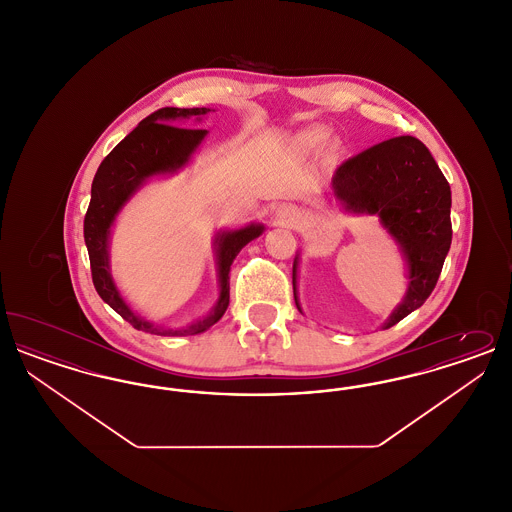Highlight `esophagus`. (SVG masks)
I'll return each instance as SVG.
<instances>
[{"mask_svg":"<svg viewBox=\"0 0 512 512\" xmlns=\"http://www.w3.org/2000/svg\"><path fill=\"white\" fill-rule=\"evenodd\" d=\"M276 217H278V220H280L282 224H293V222H297V219H299V211H297L295 207H292V205H282V207L278 209Z\"/></svg>","mask_w":512,"mask_h":512,"instance_id":"1","label":"esophagus"}]
</instances>
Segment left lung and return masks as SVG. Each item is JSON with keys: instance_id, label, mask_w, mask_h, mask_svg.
<instances>
[{"instance_id": "left-lung-1", "label": "left lung", "mask_w": 512, "mask_h": 512, "mask_svg": "<svg viewBox=\"0 0 512 512\" xmlns=\"http://www.w3.org/2000/svg\"><path fill=\"white\" fill-rule=\"evenodd\" d=\"M341 209L376 215L407 265V292L384 330L411 315L434 292L451 247V188L428 147L413 136L391 138L347 159L332 178ZM293 261V297H297ZM303 313V311H301Z\"/></svg>"}]
</instances>
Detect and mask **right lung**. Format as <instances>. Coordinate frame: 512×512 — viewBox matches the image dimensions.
I'll return each instance as SVG.
<instances>
[{"label": "right lung", "mask_w": 512, "mask_h": 512, "mask_svg": "<svg viewBox=\"0 0 512 512\" xmlns=\"http://www.w3.org/2000/svg\"><path fill=\"white\" fill-rule=\"evenodd\" d=\"M211 109L194 107H163L140 122L119 146L115 147L99 165L92 182V199L84 217V242L90 255L92 280L99 297L130 322L136 330L155 336H194L209 330L219 322L230 303V267L244 245L265 232L261 222H251L244 228L220 230L215 236V263L219 276V299L207 317L194 320L182 328H163L151 320L140 317L124 301L109 265V240L111 228L122 207L132 195L153 176H165L184 169L197 147L207 136L201 128H182L186 121H201Z\"/></svg>", "instance_id": "right-lung-1"}]
</instances>
